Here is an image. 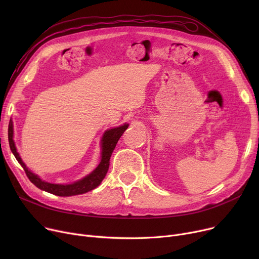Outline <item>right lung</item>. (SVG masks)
Returning <instances> with one entry per match:
<instances>
[{"label": "right lung", "mask_w": 259, "mask_h": 259, "mask_svg": "<svg viewBox=\"0 0 259 259\" xmlns=\"http://www.w3.org/2000/svg\"><path fill=\"white\" fill-rule=\"evenodd\" d=\"M128 126H129V124H126L125 122L124 125L108 129L104 132L103 137L101 139V161H100V164L91 173L86 175L85 178L80 179L72 184H51V183L45 182L40 179L38 175L34 174L32 171H30L28 168H27V166L22 160V158L17 150L15 141H13V121H12V119H10L9 126H8V141H9V147H10L11 152L13 153V155H15L17 160L20 162V165L25 170L27 178L29 179V181L34 186H36L40 190H43V191H46L48 193L58 195V196H73V195L84 194L86 192H89V191H91V190L95 189L101 185L102 181L105 179V176L108 172L109 165H110L109 160H110V157L114 150V148H115L119 138L121 137L122 133L125 132V130L128 128Z\"/></svg>", "instance_id": "1"}]
</instances>
